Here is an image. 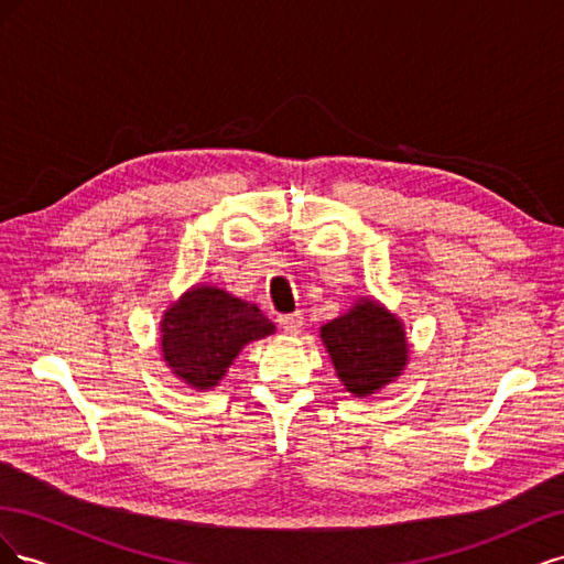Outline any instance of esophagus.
<instances>
[{"label":"esophagus","mask_w":564,"mask_h":564,"mask_svg":"<svg viewBox=\"0 0 564 564\" xmlns=\"http://www.w3.org/2000/svg\"><path fill=\"white\" fill-rule=\"evenodd\" d=\"M278 322H280L282 332H284V334H289V336H296V334L303 329V315H301V313H294V315H280V317H278Z\"/></svg>","instance_id":"34e87169"}]
</instances>
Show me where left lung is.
<instances>
[{
    "label": "left lung",
    "mask_w": 564,
    "mask_h": 564,
    "mask_svg": "<svg viewBox=\"0 0 564 564\" xmlns=\"http://www.w3.org/2000/svg\"><path fill=\"white\" fill-rule=\"evenodd\" d=\"M319 338L336 377L352 398H369L395 383L409 362L404 322L371 296H362L348 313L322 324Z\"/></svg>",
    "instance_id": "1"
}]
</instances>
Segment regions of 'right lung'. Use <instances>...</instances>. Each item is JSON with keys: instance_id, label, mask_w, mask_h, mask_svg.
I'll use <instances>...</instances> for the list:
<instances>
[{"instance_id": "1", "label": "right lung", "mask_w": 564, "mask_h": 564, "mask_svg": "<svg viewBox=\"0 0 564 564\" xmlns=\"http://www.w3.org/2000/svg\"><path fill=\"white\" fill-rule=\"evenodd\" d=\"M275 334L256 303L214 284H195L160 319L162 360L187 388L212 390L251 340Z\"/></svg>"}]
</instances>
